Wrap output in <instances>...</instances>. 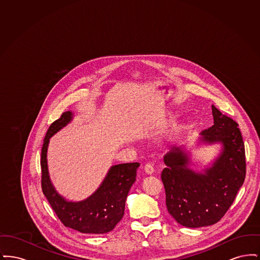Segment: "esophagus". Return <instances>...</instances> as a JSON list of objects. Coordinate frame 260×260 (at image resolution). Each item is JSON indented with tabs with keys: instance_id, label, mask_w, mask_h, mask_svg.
Returning <instances> with one entry per match:
<instances>
[{
	"instance_id": "34e87169",
	"label": "esophagus",
	"mask_w": 260,
	"mask_h": 260,
	"mask_svg": "<svg viewBox=\"0 0 260 260\" xmlns=\"http://www.w3.org/2000/svg\"><path fill=\"white\" fill-rule=\"evenodd\" d=\"M144 171L147 174H152V173H154V168L151 164H146L144 167Z\"/></svg>"
}]
</instances>
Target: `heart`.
Returning <instances> with one entry per match:
<instances>
[{
    "label": "heart",
    "mask_w": 260,
    "mask_h": 260,
    "mask_svg": "<svg viewBox=\"0 0 260 260\" xmlns=\"http://www.w3.org/2000/svg\"><path fill=\"white\" fill-rule=\"evenodd\" d=\"M185 124H177V125H175V127L173 128V134H172V136H170V139H173V138H175V137H177V136H179L184 129L186 128Z\"/></svg>",
    "instance_id": "obj_1"
}]
</instances>
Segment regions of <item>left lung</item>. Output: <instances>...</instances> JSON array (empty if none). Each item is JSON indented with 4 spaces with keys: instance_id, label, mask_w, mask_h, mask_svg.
I'll return each instance as SVG.
<instances>
[{
    "instance_id": "1",
    "label": "left lung",
    "mask_w": 260,
    "mask_h": 260,
    "mask_svg": "<svg viewBox=\"0 0 260 260\" xmlns=\"http://www.w3.org/2000/svg\"><path fill=\"white\" fill-rule=\"evenodd\" d=\"M213 125L201 133L198 143L221 144L218 156L203 172L190 168L191 152L173 147L164 157L161 173L166 205L182 226L199 228L218 222L231 207L246 177V156L239 124L211 106Z\"/></svg>"
}]
</instances>
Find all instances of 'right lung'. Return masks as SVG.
Here are the masks:
<instances>
[{
  "mask_svg": "<svg viewBox=\"0 0 260 260\" xmlns=\"http://www.w3.org/2000/svg\"><path fill=\"white\" fill-rule=\"evenodd\" d=\"M74 113L64 112L50 124L41 154L42 189L52 210L66 227L85 234H104L112 231L123 218L124 205L136 179L138 162L112 166L99 188L89 197L73 202L61 196L50 180L47 153L50 137L72 122Z\"/></svg>",
  "mask_w": 260,
  "mask_h": 260,
  "instance_id": "1",
  "label": "right lung"
}]
</instances>
